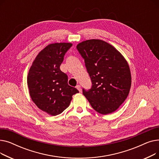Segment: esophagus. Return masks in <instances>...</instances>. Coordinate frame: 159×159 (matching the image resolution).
<instances>
[{"label": "esophagus", "mask_w": 159, "mask_h": 159, "mask_svg": "<svg viewBox=\"0 0 159 159\" xmlns=\"http://www.w3.org/2000/svg\"><path fill=\"white\" fill-rule=\"evenodd\" d=\"M76 88L79 91V92H81V91H82V89H81V87H80V85H77V86H76Z\"/></svg>", "instance_id": "esophagus-1"}]
</instances>
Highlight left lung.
<instances>
[{
	"label": "left lung",
	"instance_id": "8db88e82",
	"mask_svg": "<svg viewBox=\"0 0 159 159\" xmlns=\"http://www.w3.org/2000/svg\"><path fill=\"white\" fill-rule=\"evenodd\" d=\"M84 60L91 87L82 93L99 113H111L127 98L131 84L126 61L113 46L106 42L91 39L77 46Z\"/></svg>",
	"mask_w": 159,
	"mask_h": 159
}]
</instances>
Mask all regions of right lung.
<instances>
[{
	"mask_svg": "<svg viewBox=\"0 0 159 159\" xmlns=\"http://www.w3.org/2000/svg\"><path fill=\"white\" fill-rule=\"evenodd\" d=\"M71 43H55L47 46L38 54L30 69L28 86L32 101L37 106L53 116L68 107L72 96L79 93L68 84V75L60 66Z\"/></svg>",
	"mask_w": 159,
	"mask_h": 159,
	"instance_id": "add662e5",
	"label": "right lung"
}]
</instances>
